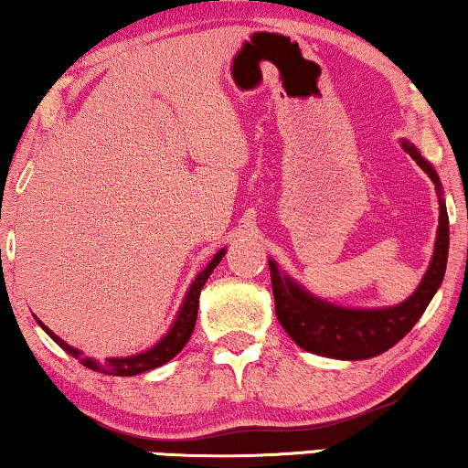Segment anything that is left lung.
Returning <instances> with one entry per match:
<instances>
[{
    "label": "left lung",
    "mask_w": 468,
    "mask_h": 468,
    "mask_svg": "<svg viewBox=\"0 0 468 468\" xmlns=\"http://www.w3.org/2000/svg\"><path fill=\"white\" fill-rule=\"evenodd\" d=\"M402 149L432 178L439 196L443 194L439 175L420 155V151L407 140H402ZM439 232L431 266L413 296L396 306L345 309V306L325 303L303 290V285H298L287 274H281L277 264L268 260L277 319L287 335L293 338V343L311 354L336 357V360H367V357H375L394 347L424 315L426 306L431 304L441 281H443L447 251H450V217H447L443 197H439Z\"/></svg>",
    "instance_id": "obj_1"
}]
</instances>
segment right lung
Instances as JSON below:
<instances>
[{
  "label": "right lung",
  "mask_w": 468,
  "mask_h": 468,
  "mask_svg": "<svg viewBox=\"0 0 468 468\" xmlns=\"http://www.w3.org/2000/svg\"><path fill=\"white\" fill-rule=\"evenodd\" d=\"M223 255H226V249L217 251L215 258L208 261V266L204 268L200 274H197L194 283L189 285L187 296H185V303L181 306V311H178L175 324H172V328L168 330V335H165L157 345H153L151 349L143 351V354L127 356V357H106L104 364H98L95 360H91V357H80L79 349L72 347V345H68L66 341H61V338L57 336L53 330H48L47 325H44L37 317H36V322L40 324V328L47 332V335L53 338V341L59 345V347L66 351V354H69L72 357H80V362L85 364L87 368L101 370L104 375H114V377H133V375L146 373V370H153V368L162 367V364H165V362H170L172 357H175L178 351H181L185 345H187L191 332H194V328H196L197 304H200V292H202L204 283H207V279L210 277V272H213L217 264L221 261Z\"/></svg>",
  "instance_id": "add662e5"
}]
</instances>
